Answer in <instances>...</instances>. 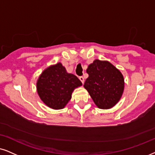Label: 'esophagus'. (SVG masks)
Masks as SVG:
<instances>
[{"instance_id":"34e87169","label":"esophagus","mask_w":155,"mask_h":155,"mask_svg":"<svg viewBox=\"0 0 155 155\" xmlns=\"http://www.w3.org/2000/svg\"><path fill=\"white\" fill-rule=\"evenodd\" d=\"M79 79H80V81H81V83H82V84H84V78L83 77V76H79Z\"/></svg>"}]
</instances>
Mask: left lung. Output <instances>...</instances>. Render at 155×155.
<instances>
[{
  "mask_svg": "<svg viewBox=\"0 0 155 155\" xmlns=\"http://www.w3.org/2000/svg\"><path fill=\"white\" fill-rule=\"evenodd\" d=\"M89 77L84 87L95 104L100 109H110L118 102L124 87L120 71L108 61L95 60L87 69Z\"/></svg>",
  "mask_w": 155,
  "mask_h": 155,
  "instance_id": "left-lung-1",
  "label": "left lung"
}]
</instances>
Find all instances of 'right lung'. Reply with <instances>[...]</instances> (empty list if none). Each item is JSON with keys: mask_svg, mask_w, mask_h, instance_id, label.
<instances>
[{"mask_svg": "<svg viewBox=\"0 0 155 155\" xmlns=\"http://www.w3.org/2000/svg\"><path fill=\"white\" fill-rule=\"evenodd\" d=\"M81 84L75 75L68 74L62 64L58 63L46 68L36 85L41 99L51 108L61 109L71 99L74 89Z\"/></svg>", "mask_w": 155, "mask_h": 155, "instance_id": "obj_1", "label": "right lung"}]
</instances>
